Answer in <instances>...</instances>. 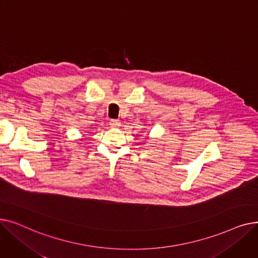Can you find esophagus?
<instances>
[{
  "label": "esophagus",
  "mask_w": 258,
  "mask_h": 258,
  "mask_svg": "<svg viewBox=\"0 0 258 258\" xmlns=\"http://www.w3.org/2000/svg\"><path fill=\"white\" fill-rule=\"evenodd\" d=\"M110 125H111L112 127H118V126H120V121H119V120H116V119H112V120L110 121Z\"/></svg>",
  "instance_id": "esophagus-1"
}]
</instances>
